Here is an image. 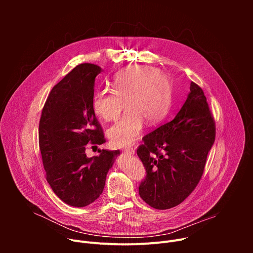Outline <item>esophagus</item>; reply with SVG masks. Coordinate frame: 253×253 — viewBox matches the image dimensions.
Listing matches in <instances>:
<instances>
[{
    "mask_svg": "<svg viewBox=\"0 0 253 253\" xmlns=\"http://www.w3.org/2000/svg\"><path fill=\"white\" fill-rule=\"evenodd\" d=\"M125 151H126L127 153H130V154H135V150H134L133 148H126Z\"/></svg>",
    "mask_w": 253,
    "mask_h": 253,
    "instance_id": "obj_1",
    "label": "esophagus"
}]
</instances>
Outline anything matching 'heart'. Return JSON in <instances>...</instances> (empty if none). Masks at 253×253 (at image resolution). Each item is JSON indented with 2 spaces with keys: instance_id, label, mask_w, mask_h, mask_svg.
Listing matches in <instances>:
<instances>
[{
  "instance_id": "b5f03b06",
  "label": "heart",
  "mask_w": 253,
  "mask_h": 253,
  "mask_svg": "<svg viewBox=\"0 0 253 253\" xmlns=\"http://www.w3.org/2000/svg\"><path fill=\"white\" fill-rule=\"evenodd\" d=\"M124 117L108 130L115 147H127L139 138L144 122L159 123L167 114L171 102V83L168 77L151 67H129L116 75L112 91H97L92 98V109L104 121H116L123 109Z\"/></svg>"
}]
</instances>
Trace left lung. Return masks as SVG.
<instances>
[{
	"instance_id": "left-lung-1",
	"label": "left lung",
	"mask_w": 253,
	"mask_h": 253,
	"mask_svg": "<svg viewBox=\"0 0 253 253\" xmlns=\"http://www.w3.org/2000/svg\"><path fill=\"white\" fill-rule=\"evenodd\" d=\"M137 155L146 169L139 195L155 209H169L195 189L215 140V122L202 89L190 92L175 118L143 137Z\"/></svg>"
}]
</instances>
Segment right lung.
Instances as JSON below:
<instances>
[{
  "instance_id": "obj_1",
  "label": "right lung",
  "mask_w": 253,
  "mask_h": 253,
  "mask_svg": "<svg viewBox=\"0 0 253 253\" xmlns=\"http://www.w3.org/2000/svg\"><path fill=\"white\" fill-rule=\"evenodd\" d=\"M102 69L94 64L76 66L52 89L39 124V146L46 179L66 204L84 207L103 192L106 176L119 150H99L87 157V144L105 143L92 109L95 78Z\"/></svg>"
}]
</instances>
